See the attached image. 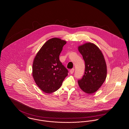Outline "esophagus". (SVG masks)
Wrapping results in <instances>:
<instances>
[{"mask_svg":"<svg viewBox=\"0 0 129 129\" xmlns=\"http://www.w3.org/2000/svg\"><path fill=\"white\" fill-rule=\"evenodd\" d=\"M74 69H72L71 70H70V73L71 74H73L74 73Z\"/></svg>","mask_w":129,"mask_h":129,"instance_id":"obj_1","label":"esophagus"}]
</instances>
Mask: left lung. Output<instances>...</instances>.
Listing matches in <instances>:
<instances>
[{"label":"left lung","instance_id":"8db88e82","mask_svg":"<svg viewBox=\"0 0 129 129\" xmlns=\"http://www.w3.org/2000/svg\"><path fill=\"white\" fill-rule=\"evenodd\" d=\"M78 49L85 62V74L78 83L84 92L91 94L98 90L106 78L104 56L98 47L91 43L80 45Z\"/></svg>","mask_w":129,"mask_h":129}]
</instances>
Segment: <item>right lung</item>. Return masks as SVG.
Segmentation results:
<instances>
[{
  "label": "right lung",
  "instance_id": "obj_1",
  "mask_svg": "<svg viewBox=\"0 0 129 129\" xmlns=\"http://www.w3.org/2000/svg\"><path fill=\"white\" fill-rule=\"evenodd\" d=\"M66 41L57 38L49 39L40 49L32 65V76L43 92L58 90L68 75V71L60 61L59 56Z\"/></svg>",
  "mask_w": 129,
  "mask_h": 129
}]
</instances>
